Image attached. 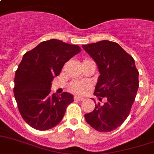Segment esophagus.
Masks as SVG:
<instances>
[{"label":"esophagus","mask_w":154,"mask_h":154,"mask_svg":"<svg viewBox=\"0 0 154 154\" xmlns=\"http://www.w3.org/2000/svg\"><path fill=\"white\" fill-rule=\"evenodd\" d=\"M74 99L75 100H79V101H82V100H84V98H83V97H77V96H75V97H74Z\"/></svg>","instance_id":"1"}]
</instances>
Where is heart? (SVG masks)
I'll return each mask as SVG.
<instances>
[{
	"label": "heart",
	"instance_id": "b5f03b06",
	"mask_svg": "<svg viewBox=\"0 0 154 154\" xmlns=\"http://www.w3.org/2000/svg\"><path fill=\"white\" fill-rule=\"evenodd\" d=\"M84 86L85 84L80 83V82H73L71 85V89L72 91L76 93H82L84 91Z\"/></svg>",
	"mask_w": 154,
	"mask_h": 154
}]
</instances>
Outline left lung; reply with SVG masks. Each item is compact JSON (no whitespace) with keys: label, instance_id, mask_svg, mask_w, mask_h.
<instances>
[{"label":"left lung","instance_id":"8db88e82","mask_svg":"<svg viewBox=\"0 0 154 154\" xmlns=\"http://www.w3.org/2000/svg\"><path fill=\"white\" fill-rule=\"evenodd\" d=\"M93 57L100 73L94 95L103 104L85 114L88 124L97 131L107 132L118 128L129 115L138 88L139 72L133 57L118 43L109 40L82 45Z\"/></svg>","mask_w":154,"mask_h":154}]
</instances>
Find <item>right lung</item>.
<instances>
[{
  "label": "right lung",
  "mask_w": 154,
  "mask_h": 154,
  "mask_svg": "<svg viewBox=\"0 0 154 154\" xmlns=\"http://www.w3.org/2000/svg\"><path fill=\"white\" fill-rule=\"evenodd\" d=\"M81 51L80 47L58 39L40 43L26 52L15 72L14 98L22 118L35 129L54 128L62 120L73 96L51 93V82L65 62Z\"/></svg>",
  "instance_id": "obj_1"
}]
</instances>
